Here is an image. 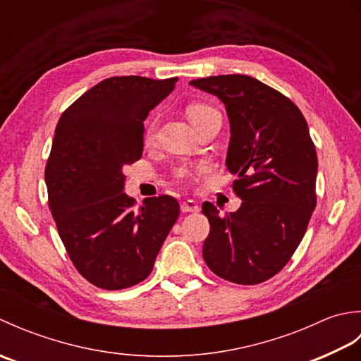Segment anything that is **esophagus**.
Listing matches in <instances>:
<instances>
[{"label":"esophagus","instance_id":"esophagus-1","mask_svg":"<svg viewBox=\"0 0 361 361\" xmlns=\"http://www.w3.org/2000/svg\"><path fill=\"white\" fill-rule=\"evenodd\" d=\"M181 212H200V206L194 200H186L181 203Z\"/></svg>","mask_w":361,"mask_h":361}]
</instances>
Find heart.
Masks as SVG:
<instances>
[{
    "instance_id": "heart-1",
    "label": "heart",
    "mask_w": 361,
    "mask_h": 361,
    "mask_svg": "<svg viewBox=\"0 0 361 361\" xmlns=\"http://www.w3.org/2000/svg\"><path fill=\"white\" fill-rule=\"evenodd\" d=\"M214 111H216V110H214L212 106L206 105V104H194L188 109V116H189V119H190V122H192V124H197V122H200L206 116H209V114L214 113ZM153 133H155V124H150V127L147 128V133H145L147 140H150ZM188 175H189V172L186 171V169H181V171H178V176H188Z\"/></svg>"
}]
</instances>
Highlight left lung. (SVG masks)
I'll return each mask as SVG.
<instances>
[{"label":"left lung","mask_w":361,"mask_h":361,"mask_svg":"<svg viewBox=\"0 0 361 361\" xmlns=\"http://www.w3.org/2000/svg\"><path fill=\"white\" fill-rule=\"evenodd\" d=\"M189 83L226 106V167L237 176L233 189L242 200L225 216L203 203L211 225L203 259L221 279L260 283L286 267L315 209L318 158L307 122L288 97L250 75Z\"/></svg>","instance_id":"obj_1"}]
</instances>
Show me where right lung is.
I'll list each match as a JSON object with an SVG mask.
<instances>
[{
    "label": "right lung",
    "mask_w": 361,
    "mask_h": 361,
    "mask_svg": "<svg viewBox=\"0 0 361 361\" xmlns=\"http://www.w3.org/2000/svg\"><path fill=\"white\" fill-rule=\"evenodd\" d=\"M178 78L122 75L99 82L59 119L44 181L60 239L93 286L122 290L144 281L180 216L171 195L135 200L124 166L142 157L144 119Z\"/></svg>",
    "instance_id": "right-lung-1"
}]
</instances>
